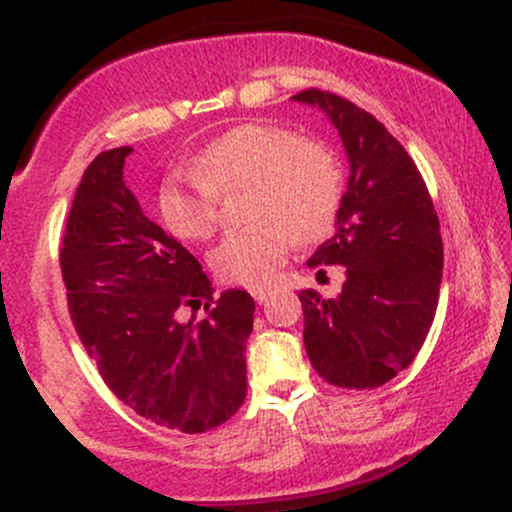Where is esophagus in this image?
Returning a JSON list of instances; mask_svg holds the SVG:
<instances>
[{
    "label": "esophagus",
    "mask_w": 512,
    "mask_h": 512,
    "mask_svg": "<svg viewBox=\"0 0 512 512\" xmlns=\"http://www.w3.org/2000/svg\"><path fill=\"white\" fill-rule=\"evenodd\" d=\"M250 293H252V298H255L257 303H264L269 296H272V289H269V286H255V289H252Z\"/></svg>",
    "instance_id": "esophagus-1"
}]
</instances>
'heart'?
<instances>
[{"label":"heart","mask_w":512,"mask_h":512,"mask_svg":"<svg viewBox=\"0 0 512 512\" xmlns=\"http://www.w3.org/2000/svg\"><path fill=\"white\" fill-rule=\"evenodd\" d=\"M250 187L248 219L211 252L223 281L260 286L289 257L293 243L330 233L342 207L344 173L330 146L272 122H245L199 151L192 173H173L158 187V214L175 238L214 236L219 197Z\"/></svg>","instance_id":"1"}]
</instances>
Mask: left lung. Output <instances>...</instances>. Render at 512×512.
Instances as JSON below:
<instances>
[{
	"label": "left lung",
	"instance_id": "1",
	"mask_svg": "<svg viewBox=\"0 0 512 512\" xmlns=\"http://www.w3.org/2000/svg\"><path fill=\"white\" fill-rule=\"evenodd\" d=\"M293 101L330 117L349 156L337 233L308 260L320 272L342 264L346 281L337 298L313 289L298 296L305 351L327 383L370 390L414 361L433 325L443 276L438 214L419 168L383 122L320 88Z\"/></svg>",
	"mask_w": 512,
	"mask_h": 512
}]
</instances>
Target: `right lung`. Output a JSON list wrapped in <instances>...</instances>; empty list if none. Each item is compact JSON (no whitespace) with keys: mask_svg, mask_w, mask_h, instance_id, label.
Here are the masks:
<instances>
[{"mask_svg":"<svg viewBox=\"0 0 512 512\" xmlns=\"http://www.w3.org/2000/svg\"><path fill=\"white\" fill-rule=\"evenodd\" d=\"M129 154H98L76 187L60 245L69 315L117 399L158 426L204 433L245 402L255 301L240 289L214 298L202 264L125 185ZM202 304V323L177 320Z\"/></svg>","mask_w":512,"mask_h":512,"instance_id":"obj_1","label":"right lung"}]
</instances>
